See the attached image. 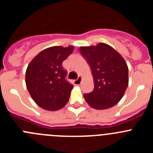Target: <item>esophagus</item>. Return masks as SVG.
<instances>
[{
	"label": "esophagus",
	"mask_w": 153,
	"mask_h": 153,
	"mask_svg": "<svg viewBox=\"0 0 153 153\" xmlns=\"http://www.w3.org/2000/svg\"><path fill=\"white\" fill-rule=\"evenodd\" d=\"M81 81H82V77H81V76H79L77 79H75V80L74 81V84L76 85V86H79V85H80Z\"/></svg>",
	"instance_id": "obj_1"
}]
</instances>
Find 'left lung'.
Wrapping results in <instances>:
<instances>
[{
    "instance_id": "obj_1",
    "label": "left lung",
    "mask_w": 153,
    "mask_h": 153,
    "mask_svg": "<svg viewBox=\"0 0 153 153\" xmlns=\"http://www.w3.org/2000/svg\"><path fill=\"white\" fill-rule=\"evenodd\" d=\"M91 67L94 89L85 93V100L96 109H106L118 103L126 90L128 67L122 56L108 44L79 47Z\"/></svg>"
}]
</instances>
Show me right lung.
<instances>
[{"label": "right lung", "instance_id": "1", "mask_svg": "<svg viewBox=\"0 0 153 153\" xmlns=\"http://www.w3.org/2000/svg\"><path fill=\"white\" fill-rule=\"evenodd\" d=\"M73 51V46L49 47L28 65L25 77L27 88L34 102L46 110H58L68 102L74 86L66 79L67 71L62 63Z\"/></svg>", "mask_w": 153, "mask_h": 153}]
</instances>
